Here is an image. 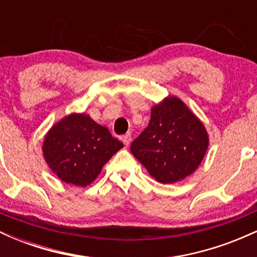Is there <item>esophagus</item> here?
Here are the masks:
<instances>
[{
	"instance_id": "34e87169",
	"label": "esophagus",
	"mask_w": 257,
	"mask_h": 257,
	"mask_svg": "<svg viewBox=\"0 0 257 257\" xmlns=\"http://www.w3.org/2000/svg\"><path fill=\"white\" fill-rule=\"evenodd\" d=\"M122 141H123V143H124V145H125V146H128L129 144L132 143V135H131V133H128V134L123 135Z\"/></svg>"
}]
</instances>
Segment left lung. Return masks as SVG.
Masks as SVG:
<instances>
[{
    "instance_id": "1",
    "label": "left lung",
    "mask_w": 257,
    "mask_h": 257,
    "mask_svg": "<svg viewBox=\"0 0 257 257\" xmlns=\"http://www.w3.org/2000/svg\"><path fill=\"white\" fill-rule=\"evenodd\" d=\"M209 146L205 125L178 96L168 95L151 108L147 128L131 151L161 184H175L197 170Z\"/></svg>"
}]
</instances>
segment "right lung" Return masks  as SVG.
Returning <instances> with one entry per match:
<instances>
[{
    "instance_id": "obj_1",
    "label": "right lung",
    "mask_w": 257,
    "mask_h": 257,
    "mask_svg": "<svg viewBox=\"0 0 257 257\" xmlns=\"http://www.w3.org/2000/svg\"><path fill=\"white\" fill-rule=\"evenodd\" d=\"M122 147L123 144L89 114L72 112L47 132L42 152L44 161L61 181L85 187Z\"/></svg>"
}]
</instances>
